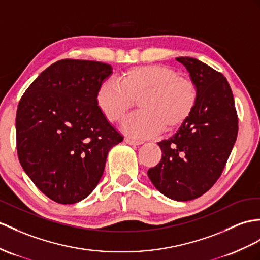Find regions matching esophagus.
<instances>
[{"label":"esophagus","mask_w":260,"mask_h":260,"mask_svg":"<svg viewBox=\"0 0 260 260\" xmlns=\"http://www.w3.org/2000/svg\"><path fill=\"white\" fill-rule=\"evenodd\" d=\"M124 141H125L126 143H128V144H131V145H139V144L142 143V141H140V140H135V139L129 138V137H125Z\"/></svg>","instance_id":"esophagus-1"}]
</instances>
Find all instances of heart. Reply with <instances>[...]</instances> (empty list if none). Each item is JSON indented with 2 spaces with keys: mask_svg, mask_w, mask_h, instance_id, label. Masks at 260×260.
I'll list each match as a JSON object with an SVG mask.
<instances>
[{
  "mask_svg": "<svg viewBox=\"0 0 260 260\" xmlns=\"http://www.w3.org/2000/svg\"><path fill=\"white\" fill-rule=\"evenodd\" d=\"M120 84L106 80L97 90V105L110 122H120L136 101L141 111L125 120L123 129L139 140L166 128L174 131L185 123L198 101L195 82L164 65H141L120 75Z\"/></svg>",
  "mask_w": 260,
  "mask_h": 260,
  "instance_id": "b5f03b06",
  "label": "heart"
}]
</instances>
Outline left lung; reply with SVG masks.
<instances>
[{
    "instance_id": "obj_1",
    "label": "left lung",
    "mask_w": 260,
    "mask_h": 260,
    "mask_svg": "<svg viewBox=\"0 0 260 260\" xmlns=\"http://www.w3.org/2000/svg\"><path fill=\"white\" fill-rule=\"evenodd\" d=\"M195 82L198 101L174 136L157 144L162 159L148 170L168 198L191 201L206 193L223 173L238 134L233 92L223 74L192 57H178Z\"/></svg>"
}]
</instances>
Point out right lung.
<instances>
[{
	"label": "right lung",
	"instance_id": "obj_1",
	"mask_svg": "<svg viewBox=\"0 0 260 260\" xmlns=\"http://www.w3.org/2000/svg\"><path fill=\"white\" fill-rule=\"evenodd\" d=\"M111 73L106 62L61 59L31 82L18 104V160L37 188L57 203L87 198L109 150L123 140L96 100Z\"/></svg>",
	"mask_w": 260,
	"mask_h": 260
}]
</instances>
